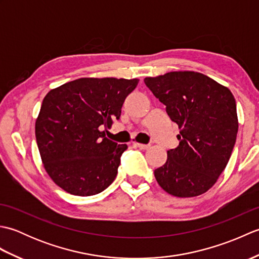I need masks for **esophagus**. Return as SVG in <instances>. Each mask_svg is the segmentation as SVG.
<instances>
[{
	"mask_svg": "<svg viewBox=\"0 0 259 259\" xmlns=\"http://www.w3.org/2000/svg\"><path fill=\"white\" fill-rule=\"evenodd\" d=\"M135 147H138L139 149H142V150H147V149H149L150 148V146L149 145H144V144H137V142H135Z\"/></svg>",
	"mask_w": 259,
	"mask_h": 259,
	"instance_id": "obj_1",
	"label": "esophagus"
}]
</instances>
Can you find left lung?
I'll use <instances>...</instances> for the list:
<instances>
[{"instance_id":"1","label":"left lung","mask_w":259,"mask_h":259,"mask_svg":"<svg viewBox=\"0 0 259 259\" xmlns=\"http://www.w3.org/2000/svg\"><path fill=\"white\" fill-rule=\"evenodd\" d=\"M146 85L178 124L179 146L155 170L159 186L175 197L199 196L226 168L238 131L236 101L228 88L209 76L178 71L146 78Z\"/></svg>"}]
</instances>
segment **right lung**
<instances>
[{"mask_svg": "<svg viewBox=\"0 0 259 259\" xmlns=\"http://www.w3.org/2000/svg\"><path fill=\"white\" fill-rule=\"evenodd\" d=\"M138 79L81 78L53 89L43 99L35 137L48 175L71 195L92 196L117 177L128 148L106 137ZM108 133V131H107Z\"/></svg>", "mask_w": 259, "mask_h": 259, "instance_id": "right-lung-1", "label": "right lung"}]
</instances>
